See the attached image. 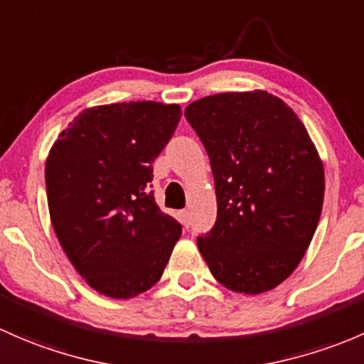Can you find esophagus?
Listing matches in <instances>:
<instances>
[{
    "mask_svg": "<svg viewBox=\"0 0 364 364\" xmlns=\"http://www.w3.org/2000/svg\"><path fill=\"white\" fill-rule=\"evenodd\" d=\"M181 223L186 228L189 226V212H187V210H182V212H181Z\"/></svg>",
    "mask_w": 364,
    "mask_h": 364,
    "instance_id": "esophagus-1",
    "label": "esophagus"
}]
</instances>
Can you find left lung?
<instances>
[{
	"label": "left lung",
	"mask_w": 364,
	"mask_h": 364,
	"mask_svg": "<svg viewBox=\"0 0 364 364\" xmlns=\"http://www.w3.org/2000/svg\"><path fill=\"white\" fill-rule=\"evenodd\" d=\"M210 157L215 226L198 249L219 284L261 294L305 256L324 200V166L309 131L263 89L220 92L186 108Z\"/></svg>",
	"instance_id": "left-lung-1"
}]
</instances>
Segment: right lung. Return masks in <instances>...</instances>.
Segmentation results:
<instances>
[{
	"instance_id": "obj_1",
	"label": "right lung",
	"mask_w": 364,
	"mask_h": 364,
	"mask_svg": "<svg viewBox=\"0 0 364 364\" xmlns=\"http://www.w3.org/2000/svg\"><path fill=\"white\" fill-rule=\"evenodd\" d=\"M157 101L82 110L48 152L50 223L70 263L100 294L129 299L161 279L182 226L149 191L152 163L181 121Z\"/></svg>"
}]
</instances>
